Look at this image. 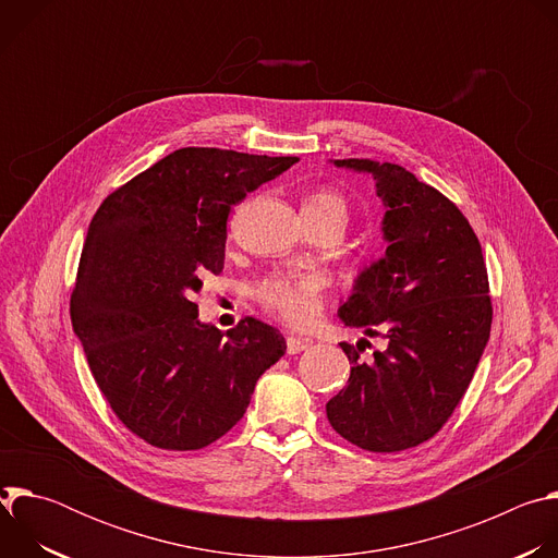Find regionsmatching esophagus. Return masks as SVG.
Masks as SVG:
<instances>
[{
    "instance_id": "1",
    "label": "esophagus",
    "mask_w": 558,
    "mask_h": 558,
    "mask_svg": "<svg viewBox=\"0 0 558 558\" xmlns=\"http://www.w3.org/2000/svg\"><path fill=\"white\" fill-rule=\"evenodd\" d=\"M311 347V340L306 338H298V336H287V353L289 355H295V353H302Z\"/></svg>"
}]
</instances>
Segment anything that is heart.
Instances as JSON below:
<instances>
[{
    "label": "heart",
    "instance_id": "heart-1",
    "mask_svg": "<svg viewBox=\"0 0 558 558\" xmlns=\"http://www.w3.org/2000/svg\"><path fill=\"white\" fill-rule=\"evenodd\" d=\"M304 207H320L340 211L347 218V203L336 192L315 194ZM256 295L260 304L271 311L278 320L289 327H308L317 320L325 300V280L315 274L302 276H276L265 280Z\"/></svg>",
    "mask_w": 558,
    "mask_h": 558
}]
</instances>
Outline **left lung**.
Masks as SVG:
<instances>
[{"label": "left lung", "instance_id": "8db88e82", "mask_svg": "<svg viewBox=\"0 0 558 558\" xmlns=\"http://www.w3.org/2000/svg\"><path fill=\"white\" fill-rule=\"evenodd\" d=\"M331 163L373 179L388 247L357 274L338 308L347 327L379 331L386 349L364 362V338L340 344L353 366L327 417L364 450H407L448 422L488 344L493 304L482 245L457 205L402 166Z\"/></svg>", "mask_w": 558, "mask_h": 558}]
</instances>
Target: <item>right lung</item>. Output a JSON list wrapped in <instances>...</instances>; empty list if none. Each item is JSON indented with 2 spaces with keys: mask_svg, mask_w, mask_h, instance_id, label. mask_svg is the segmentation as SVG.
Returning <instances> with one entry per match:
<instances>
[{
  "mask_svg": "<svg viewBox=\"0 0 558 558\" xmlns=\"http://www.w3.org/2000/svg\"><path fill=\"white\" fill-rule=\"evenodd\" d=\"M295 156L183 147L112 192L78 260L70 320L117 417L166 450H198L245 415L287 342L256 317L227 333L192 295L225 265L227 216Z\"/></svg>",
  "mask_w": 558,
  "mask_h": 558,
  "instance_id": "right-lung-1",
  "label": "right lung"
}]
</instances>
